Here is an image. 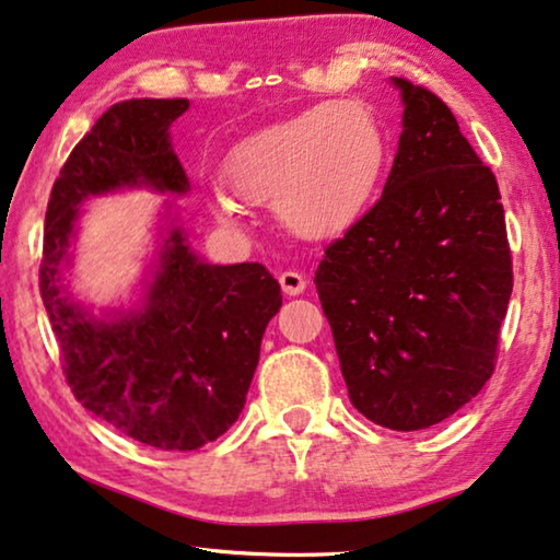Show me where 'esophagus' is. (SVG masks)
I'll return each instance as SVG.
<instances>
[{
	"instance_id": "34e87169",
	"label": "esophagus",
	"mask_w": 560,
	"mask_h": 560,
	"mask_svg": "<svg viewBox=\"0 0 560 560\" xmlns=\"http://www.w3.org/2000/svg\"><path fill=\"white\" fill-rule=\"evenodd\" d=\"M280 288H282V293L285 295H290V298H295V295H300L305 290V278L300 272H293V270H288V272H280Z\"/></svg>"
}]
</instances>
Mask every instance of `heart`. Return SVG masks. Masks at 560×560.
<instances>
[{
	"instance_id": "1",
	"label": "heart",
	"mask_w": 560,
	"mask_h": 560,
	"mask_svg": "<svg viewBox=\"0 0 560 560\" xmlns=\"http://www.w3.org/2000/svg\"><path fill=\"white\" fill-rule=\"evenodd\" d=\"M386 168L378 120L359 103H320L257 128L226 151V194L253 207H278L303 240H334L369 212ZM230 217L234 201L214 197Z\"/></svg>"
}]
</instances>
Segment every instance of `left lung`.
Segmentation results:
<instances>
[{
	"label": "left lung",
	"mask_w": 560,
	"mask_h": 560,
	"mask_svg": "<svg viewBox=\"0 0 560 560\" xmlns=\"http://www.w3.org/2000/svg\"><path fill=\"white\" fill-rule=\"evenodd\" d=\"M401 136L384 194L326 249L315 288L348 399L417 432L480 394L495 366L513 265L498 182L427 88L392 78Z\"/></svg>",
	"instance_id": "left-lung-1"
}]
</instances>
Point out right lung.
<instances>
[{
	"label": "right lung",
	"mask_w": 560,
	"mask_h": 560,
	"mask_svg": "<svg viewBox=\"0 0 560 560\" xmlns=\"http://www.w3.org/2000/svg\"><path fill=\"white\" fill-rule=\"evenodd\" d=\"M186 110L184 98H133L103 113L52 186L39 265V293L75 399L136 442L179 452L214 442L245 409L265 328L282 305L278 280L260 262L209 265L168 199L136 298L88 303L70 270L88 199L133 189L189 194L168 133Z\"/></svg>",
	"instance_id": "obj_1"
}]
</instances>
